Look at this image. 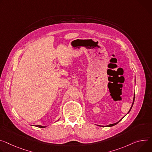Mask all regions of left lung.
I'll return each mask as SVG.
<instances>
[{
  "mask_svg": "<svg viewBox=\"0 0 152 152\" xmlns=\"http://www.w3.org/2000/svg\"><path fill=\"white\" fill-rule=\"evenodd\" d=\"M134 98H133V103H132V107H131V108H130V110H129V112H128V113H129L130 112V111L131 110V109H132V107H133V103H134ZM124 118V117H123ZM122 118L120 120V121H121L122 119ZM119 121H118V122H116V123H115V124H110V125H108V126H107V127H112V126H115V125H116V124L119 122ZM102 127H104V126H102Z\"/></svg>",
  "mask_w": 152,
  "mask_h": 152,
  "instance_id": "obj_1",
  "label": "left lung"
}]
</instances>
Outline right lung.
I'll return each mask as SVG.
<instances>
[{
	"label": "right lung",
	"mask_w": 152,
	"mask_h": 152,
	"mask_svg": "<svg viewBox=\"0 0 152 152\" xmlns=\"http://www.w3.org/2000/svg\"><path fill=\"white\" fill-rule=\"evenodd\" d=\"M36 127H40V128H45V127H46L45 126H36Z\"/></svg>",
	"instance_id": "add662e5"
}]
</instances>
